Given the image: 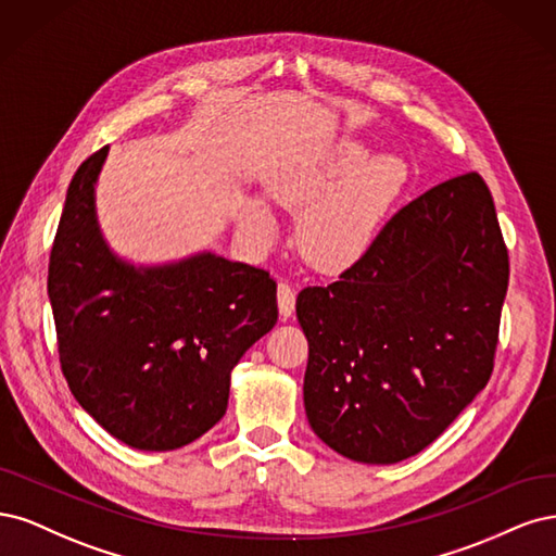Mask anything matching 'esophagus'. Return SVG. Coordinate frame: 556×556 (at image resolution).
<instances>
[{"instance_id": "esophagus-1", "label": "esophagus", "mask_w": 556, "mask_h": 556, "mask_svg": "<svg viewBox=\"0 0 556 556\" xmlns=\"http://www.w3.org/2000/svg\"><path fill=\"white\" fill-rule=\"evenodd\" d=\"M277 302H279V314L283 318H289L295 309V289L289 281H279L277 289Z\"/></svg>"}]
</instances>
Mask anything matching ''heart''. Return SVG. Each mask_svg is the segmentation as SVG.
<instances>
[{
  "label": "heart",
  "instance_id": "obj_1",
  "mask_svg": "<svg viewBox=\"0 0 556 556\" xmlns=\"http://www.w3.org/2000/svg\"><path fill=\"white\" fill-rule=\"evenodd\" d=\"M334 176L340 180L336 181ZM404 182L406 166L402 159L392 154L367 159L363 142L342 140L326 152L304 156L283 168L267 185V195L289 207L315 199L298 222V247L302 256L320 270H339L367 252ZM240 224L261 242L270 240L275 232L273 212L261 201H242Z\"/></svg>",
  "mask_w": 556,
  "mask_h": 556
}]
</instances>
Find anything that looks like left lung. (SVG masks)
Masks as SVG:
<instances>
[{
    "label": "left lung",
    "instance_id": "left-lung-1",
    "mask_svg": "<svg viewBox=\"0 0 556 556\" xmlns=\"http://www.w3.org/2000/svg\"><path fill=\"white\" fill-rule=\"evenodd\" d=\"M508 275L476 170L392 214L337 281L298 293L314 432L355 462L418 455L488 386Z\"/></svg>",
    "mask_w": 556,
    "mask_h": 556
}]
</instances>
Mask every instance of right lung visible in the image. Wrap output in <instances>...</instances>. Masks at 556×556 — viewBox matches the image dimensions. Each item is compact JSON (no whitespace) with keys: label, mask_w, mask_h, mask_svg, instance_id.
I'll return each instance as SVG.
<instances>
[{"label":"right lung","mask_w":556,"mask_h":556,"mask_svg":"<svg viewBox=\"0 0 556 556\" xmlns=\"http://www.w3.org/2000/svg\"><path fill=\"white\" fill-rule=\"evenodd\" d=\"M105 154L78 166L50 249L60 367L105 432L138 451H175L226 414L232 367L277 324V281L212 254L142 273L117 261L94 217Z\"/></svg>","instance_id":"1"}]
</instances>
